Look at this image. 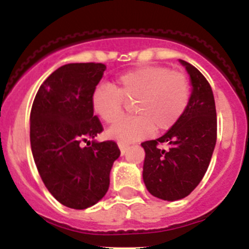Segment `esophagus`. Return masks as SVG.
<instances>
[{"label":"esophagus","mask_w":249,"mask_h":249,"mask_svg":"<svg viewBox=\"0 0 249 249\" xmlns=\"http://www.w3.org/2000/svg\"><path fill=\"white\" fill-rule=\"evenodd\" d=\"M118 146H120L121 153H122V155H124L127 149L129 148V144H126V143H118Z\"/></svg>","instance_id":"esophagus-1"}]
</instances>
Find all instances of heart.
Returning a JSON list of instances; mask_svg holds the SVG:
<instances>
[{
    "label": "heart",
    "mask_w": 249,
    "mask_h": 249,
    "mask_svg": "<svg viewBox=\"0 0 249 249\" xmlns=\"http://www.w3.org/2000/svg\"><path fill=\"white\" fill-rule=\"evenodd\" d=\"M191 101V83L182 72L163 66H142L117 78V89L98 86L92 93L94 113L108 124L123 120L128 103L137 116L120 123L108 136L121 143L146 138L155 131H168L181 120Z\"/></svg>",
    "instance_id": "obj_1"
}]
</instances>
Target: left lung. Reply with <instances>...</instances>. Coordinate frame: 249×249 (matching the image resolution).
<instances>
[{"label":"left lung","instance_id":"8db88e82","mask_svg":"<svg viewBox=\"0 0 249 249\" xmlns=\"http://www.w3.org/2000/svg\"><path fill=\"white\" fill-rule=\"evenodd\" d=\"M181 63L186 66L193 86L188 108L162 137L142 143L146 152L144 184L152 196L164 201L184 198L198 186L217 141V113L211 85L195 66L186 61Z\"/></svg>","mask_w":249,"mask_h":249}]
</instances>
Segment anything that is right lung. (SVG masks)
I'll use <instances>...</instances> for the list:
<instances>
[{
    "label": "right lung",
    "instance_id": "obj_1",
    "mask_svg": "<svg viewBox=\"0 0 249 249\" xmlns=\"http://www.w3.org/2000/svg\"><path fill=\"white\" fill-rule=\"evenodd\" d=\"M106 68L94 62L59 67L41 85L31 109V148L39 176L51 195L73 210L103 198L121 155L114 141H89L103 131L92 93Z\"/></svg>",
    "mask_w": 249,
    "mask_h": 249
}]
</instances>
